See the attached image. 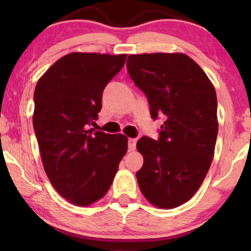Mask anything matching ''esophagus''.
<instances>
[{"label":"esophagus","instance_id":"obj_1","mask_svg":"<svg viewBox=\"0 0 251 251\" xmlns=\"http://www.w3.org/2000/svg\"><path fill=\"white\" fill-rule=\"evenodd\" d=\"M136 144H137V139H135V138H129V139H128V150H129V151H135V149H136Z\"/></svg>","mask_w":251,"mask_h":251}]
</instances>
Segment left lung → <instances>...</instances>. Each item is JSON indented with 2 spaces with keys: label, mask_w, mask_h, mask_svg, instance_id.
<instances>
[{
  "label": "left lung",
  "mask_w": 251,
  "mask_h": 251,
  "mask_svg": "<svg viewBox=\"0 0 251 251\" xmlns=\"http://www.w3.org/2000/svg\"><path fill=\"white\" fill-rule=\"evenodd\" d=\"M126 70L147 97L153 120L163 116L157 140L137 142L144 164L136 173L144 197L159 208L185 203L201 186L218 133L214 85L183 53L131 54Z\"/></svg>",
  "instance_id": "1"
}]
</instances>
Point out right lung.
Here are the masks:
<instances>
[{"label":"right lung","instance_id":"right-lung-1","mask_svg":"<svg viewBox=\"0 0 251 251\" xmlns=\"http://www.w3.org/2000/svg\"><path fill=\"white\" fill-rule=\"evenodd\" d=\"M126 54L73 52L57 60L34 91L33 126L44 170L61 197L89 205L107 193L128 150L121 133L96 131L102 91Z\"/></svg>","mask_w":251,"mask_h":251}]
</instances>
